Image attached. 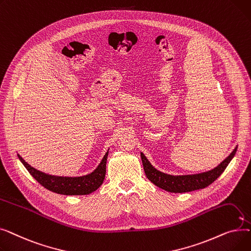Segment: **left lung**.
<instances>
[{"mask_svg": "<svg viewBox=\"0 0 251 251\" xmlns=\"http://www.w3.org/2000/svg\"><path fill=\"white\" fill-rule=\"evenodd\" d=\"M237 148L231 152V154L224 160L218 167L208 171V172L195 174V175H183V176H173L168 175L160 172L154 169L151 163L148 161L142 152L140 153L142 165L149 180H151L154 185L160 187L169 192L182 193V192H189L197 189H202L210 185L215 180H217L220 175L225 171L233 156L235 155Z\"/></svg>", "mask_w": 251, "mask_h": 251, "instance_id": "8db88e82", "label": "left lung"}]
</instances>
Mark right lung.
Wrapping results in <instances>:
<instances>
[{
    "mask_svg": "<svg viewBox=\"0 0 251 251\" xmlns=\"http://www.w3.org/2000/svg\"><path fill=\"white\" fill-rule=\"evenodd\" d=\"M108 153V151L105 152L103 159L94 172L82 177L74 178L47 175L29 166L19 154L18 157L30 175L48 190L64 195H86L96 191L102 184L105 176Z\"/></svg>",
    "mask_w": 251,
    "mask_h": 251,
    "instance_id": "right-lung-1",
    "label": "right lung"
}]
</instances>
